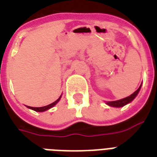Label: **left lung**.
Masks as SVG:
<instances>
[{"label":"left lung","mask_w":157,"mask_h":157,"mask_svg":"<svg viewBox=\"0 0 157 157\" xmlns=\"http://www.w3.org/2000/svg\"><path fill=\"white\" fill-rule=\"evenodd\" d=\"M140 87H141V85L140 86V87L138 88L137 90L135 91L134 93L132 94L130 96H127L126 98H123L121 100H118V101H108L106 102V104L110 106H113V107H121V106H124L126 104H128L131 101H132L136 96H137L138 92L140 90Z\"/></svg>","instance_id":"1"}]
</instances>
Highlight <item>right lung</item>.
Segmentation results:
<instances>
[{"instance_id": "add662e5", "label": "right lung", "mask_w": 157, "mask_h": 157, "mask_svg": "<svg viewBox=\"0 0 157 157\" xmlns=\"http://www.w3.org/2000/svg\"><path fill=\"white\" fill-rule=\"evenodd\" d=\"M60 99H61V96L58 98L56 101H54L53 103H52V104H50V105H46V106H42V107H32V106H28V108H30V109H32V110H34V111H40V112H41V111H46V110H48V109H50V108H52V106H54V105L57 103L59 101H60Z\"/></svg>"}]
</instances>
